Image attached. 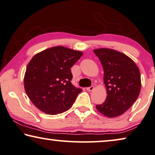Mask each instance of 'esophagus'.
Listing matches in <instances>:
<instances>
[{"label": "esophagus", "mask_w": 155, "mask_h": 155, "mask_svg": "<svg viewBox=\"0 0 155 155\" xmlns=\"http://www.w3.org/2000/svg\"><path fill=\"white\" fill-rule=\"evenodd\" d=\"M94 87L93 86V85H91V86H90V87H86V90L87 91H92L94 90Z\"/></svg>", "instance_id": "obj_1"}]
</instances>
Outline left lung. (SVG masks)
Wrapping results in <instances>:
<instances>
[{"instance_id": "8db88e82", "label": "left lung", "mask_w": 155, "mask_h": 155, "mask_svg": "<svg viewBox=\"0 0 155 155\" xmlns=\"http://www.w3.org/2000/svg\"><path fill=\"white\" fill-rule=\"evenodd\" d=\"M104 69L107 97L96 106L101 114L114 117L123 114L139 95L141 81L137 64L127 55L110 48L94 49Z\"/></svg>"}]
</instances>
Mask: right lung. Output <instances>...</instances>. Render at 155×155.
Returning <instances> with one entry per match:
<instances>
[{
  "mask_svg": "<svg viewBox=\"0 0 155 155\" xmlns=\"http://www.w3.org/2000/svg\"><path fill=\"white\" fill-rule=\"evenodd\" d=\"M82 55L58 46L34 55L26 68L24 88L37 108L47 114L57 115L72 106L82 90L71 84V68Z\"/></svg>",
  "mask_w": 155,
  "mask_h": 155,
  "instance_id": "1",
  "label": "right lung"
}]
</instances>
